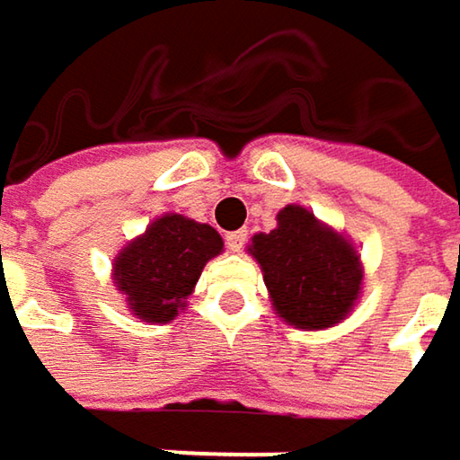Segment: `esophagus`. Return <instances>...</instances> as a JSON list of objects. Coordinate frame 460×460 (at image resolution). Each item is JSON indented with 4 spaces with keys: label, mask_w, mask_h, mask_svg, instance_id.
I'll return each mask as SVG.
<instances>
[{
    "label": "esophagus",
    "mask_w": 460,
    "mask_h": 460,
    "mask_svg": "<svg viewBox=\"0 0 460 460\" xmlns=\"http://www.w3.org/2000/svg\"><path fill=\"white\" fill-rule=\"evenodd\" d=\"M244 242H247V231H231V234H226V247H229L231 252H239L244 247Z\"/></svg>",
    "instance_id": "1"
}]
</instances>
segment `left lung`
Masks as SVG:
<instances>
[{
	"label": "left lung",
	"instance_id": "8db88e82",
	"mask_svg": "<svg viewBox=\"0 0 460 460\" xmlns=\"http://www.w3.org/2000/svg\"><path fill=\"white\" fill-rule=\"evenodd\" d=\"M247 250L263 269L273 311L295 329H329L358 303L363 266L353 242L303 205L279 210L276 229L255 234Z\"/></svg>",
	"mask_w": 460,
	"mask_h": 460
}]
</instances>
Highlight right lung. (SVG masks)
<instances>
[{"label": "right lung", "mask_w": 460, "mask_h": 460, "mask_svg": "<svg viewBox=\"0 0 460 460\" xmlns=\"http://www.w3.org/2000/svg\"><path fill=\"white\" fill-rule=\"evenodd\" d=\"M221 252L224 239L213 226L165 213L118 252L112 284L137 318L168 323L187 308V297L205 263Z\"/></svg>", "instance_id": "obj_1"}]
</instances>
